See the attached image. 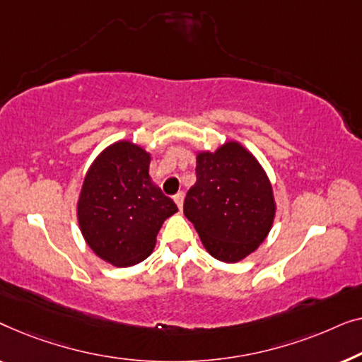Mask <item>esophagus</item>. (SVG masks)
Masks as SVG:
<instances>
[{
    "mask_svg": "<svg viewBox=\"0 0 362 362\" xmlns=\"http://www.w3.org/2000/svg\"><path fill=\"white\" fill-rule=\"evenodd\" d=\"M183 198H185V193H183V192H179V193H177V195H174V202L177 203V206H179L180 210H182V206H183Z\"/></svg>",
    "mask_w": 362,
    "mask_h": 362,
    "instance_id": "34e87169",
    "label": "esophagus"
}]
</instances>
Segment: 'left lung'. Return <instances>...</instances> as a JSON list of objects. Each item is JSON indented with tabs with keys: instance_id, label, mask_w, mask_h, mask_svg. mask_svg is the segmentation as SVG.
Listing matches in <instances>:
<instances>
[{
	"instance_id": "8db88e82",
	"label": "left lung",
	"mask_w": 362,
	"mask_h": 362,
	"mask_svg": "<svg viewBox=\"0 0 362 362\" xmlns=\"http://www.w3.org/2000/svg\"><path fill=\"white\" fill-rule=\"evenodd\" d=\"M195 172L183 213L213 257L243 261L267 238L276 216L266 170L243 144L228 141L215 152H198Z\"/></svg>"
}]
</instances>
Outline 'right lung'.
<instances>
[{
    "label": "right lung",
    "mask_w": 362,
    "mask_h": 362,
    "mask_svg": "<svg viewBox=\"0 0 362 362\" xmlns=\"http://www.w3.org/2000/svg\"><path fill=\"white\" fill-rule=\"evenodd\" d=\"M149 164V152L118 141L96 157L81 185L80 231L91 251L116 267L144 261L162 223L179 211L152 182Z\"/></svg>",
    "instance_id": "1"
}]
</instances>
